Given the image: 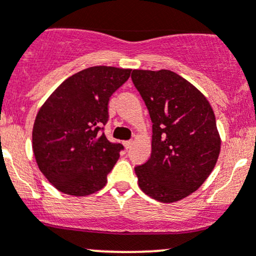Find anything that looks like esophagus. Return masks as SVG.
I'll return each mask as SVG.
<instances>
[{
    "label": "esophagus",
    "instance_id": "esophagus-1",
    "mask_svg": "<svg viewBox=\"0 0 256 256\" xmlns=\"http://www.w3.org/2000/svg\"><path fill=\"white\" fill-rule=\"evenodd\" d=\"M124 146H125L126 150H128L132 146V141H124Z\"/></svg>",
    "mask_w": 256,
    "mask_h": 256
}]
</instances>
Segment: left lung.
I'll return each mask as SVG.
<instances>
[{
	"mask_svg": "<svg viewBox=\"0 0 256 256\" xmlns=\"http://www.w3.org/2000/svg\"><path fill=\"white\" fill-rule=\"evenodd\" d=\"M152 121L151 156L135 167L141 190L174 203L197 190L213 171L222 140L207 98L168 69H134Z\"/></svg>",
	"mask_w": 256,
	"mask_h": 256,
	"instance_id": "8db88e82",
	"label": "left lung"
}]
</instances>
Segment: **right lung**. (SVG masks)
Listing matches in <instances>:
<instances>
[{"label":"right lung","instance_id":"1","mask_svg":"<svg viewBox=\"0 0 256 256\" xmlns=\"http://www.w3.org/2000/svg\"><path fill=\"white\" fill-rule=\"evenodd\" d=\"M131 69L96 66L64 80L40 106L32 131L36 162L60 192L84 197L102 190L120 157L100 128L109 118L110 96Z\"/></svg>","mask_w":256,"mask_h":256}]
</instances>
